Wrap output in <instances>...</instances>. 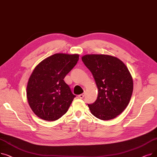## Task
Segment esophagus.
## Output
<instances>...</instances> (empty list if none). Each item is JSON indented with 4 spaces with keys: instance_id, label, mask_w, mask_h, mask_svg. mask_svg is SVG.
<instances>
[{
    "instance_id": "obj_1",
    "label": "esophagus",
    "mask_w": 157,
    "mask_h": 157,
    "mask_svg": "<svg viewBox=\"0 0 157 157\" xmlns=\"http://www.w3.org/2000/svg\"><path fill=\"white\" fill-rule=\"evenodd\" d=\"M84 96H85V93L79 95H78V97H79V98H83L84 97Z\"/></svg>"
}]
</instances>
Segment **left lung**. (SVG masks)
Returning <instances> with one entry per match:
<instances>
[{
    "label": "left lung",
    "mask_w": 157,
    "mask_h": 157,
    "mask_svg": "<svg viewBox=\"0 0 157 157\" xmlns=\"http://www.w3.org/2000/svg\"><path fill=\"white\" fill-rule=\"evenodd\" d=\"M82 61L92 72L98 89L91 113L102 120L116 118L125 109L133 92V79L121 60L108 55H86Z\"/></svg>",
    "instance_id": "obj_1"
}]
</instances>
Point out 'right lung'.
I'll return each mask as SVG.
<instances>
[{"label":"right lung","instance_id":"add662e5","mask_svg":"<svg viewBox=\"0 0 157 157\" xmlns=\"http://www.w3.org/2000/svg\"><path fill=\"white\" fill-rule=\"evenodd\" d=\"M78 60V54L56 53L41 61L33 71L27 83V97L39 118L55 121L67 111L76 95L63 79Z\"/></svg>","mask_w":157,"mask_h":157}]
</instances>
